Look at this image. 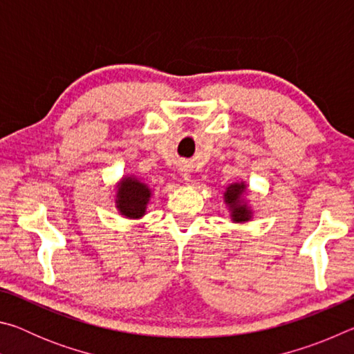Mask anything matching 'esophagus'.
<instances>
[{
  "label": "esophagus",
  "mask_w": 354,
  "mask_h": 354,
  "mask_svg": "<svg viewBox=\"0 0 354 354\" xmlns=\"http://www.w3.org/2000/svg\"><path fill=\"white\" fill-rule=\"evenodd\" d=\"M181 176H183V179H184V181H190V173L187 171V170H183L181 171Z\"/></svg>",
  "instance_id": "1"
}]
</instances>
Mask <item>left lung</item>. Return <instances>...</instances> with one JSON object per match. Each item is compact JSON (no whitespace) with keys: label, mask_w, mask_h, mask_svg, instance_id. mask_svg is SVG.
<instances>
[{"label":"left lung","mask_w":354,"mask_h":354,"mask_svg":"<svg viewBox=\"0 0 354 354\" xmlns=\"http://www.w3.org/2000/svg\"><path fill=\"white\" fill-rule=\"evenodd\" d=\"M245 190H247V184L245 183L230 184L225 190V203L230 207L231 220L234 223H245V221H250L251 217H253V211L242 200Z\"/></svg>","instance_id":"8db88e82"}]
</instances>
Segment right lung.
Returning <instances> with one entry per match:
<instances>
[{
  "instance_id": "obj_1",
  "label": "right lung",
  "mask_w": 354,
  "mask_h": 354,
  "mask_svg": "<svg viewBox=\"0 0 354 354\" xmlns=\"http://www.w3.org/2000/svg\"><path fill=\"white\" fill-rule=\"evenodd\" d=\"M151 189L136 176H124L117 184L115 207L127 218H140L147 214Z\"/></svg>"
}]
</instances>
